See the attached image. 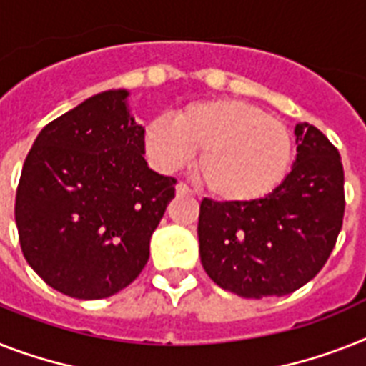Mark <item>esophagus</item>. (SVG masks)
<instances>
[{"label":"esophagus","mask_w":366,"mask_h":366,"mask_svg":"<svg viewBox=\"0 0 366 366\" xmlns=\"http://www.w3.org/2000/svg\"><path fill=\"white\" fill-rule=\"evenodd\" d=\"M177 195H184V197H192L193 192L188 188V186H186V184L178 182L177 184Z\"/></svg>","instance_id":"esophagus-1"}]
</instances>
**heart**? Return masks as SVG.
<instances>
[{"instance_id": "heart-1", "label": "heart", "mask_w": 366, "mask_h": 366, "mask_svg": "<svg viewBox=\"0 0 366 366\" xmlns=\"http://www.w3.org/2000/svg\"><path fill=\"white\" fill-rule=\"evenodd\" d=\"M148 157L174 171L202 150L195 174L222 203H255L280 188L293 162V139L284 122L239 99L197 101L144 127Z\"/></svg>"}]
</instances>
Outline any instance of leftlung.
I'll return each instance as SVG.
<instances>
[{"instance_id": "left-lung-1", "label": "left lung", "mask_w": 366, "mask_h": 366, "mask_svg": "<svg viewBox=\"0 0 366 366\" xmlns=\"http://www.w3.org/2000/svg\"><path fill=\"white\" fill-rule=\"evenodd\" d=\"M297 157L280 188L255 203L201 201L199 254L219 287L246 299L282 297L329 259L344 218V169L327 137L295 126Z\"/></svg>"}]
</instances>
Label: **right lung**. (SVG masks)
<instances>
[{
	"label": "right lung",
	"instance_id": "1",
	"mask_svg": "<svg viewBox=\"0 0 366 366\" xmlns=\"http://www.w3.org/2000/svg\"><path fill=\"white\" fill-rule=\"evenodd\" d=\"M127 90H107L44 126L24 162L14 219L22 254L50 287L105 299L141 274L173 177L144 159Z\"/></svg>",
	"mask_w": 366,
	"mask_h": 366
}]
</instances>
